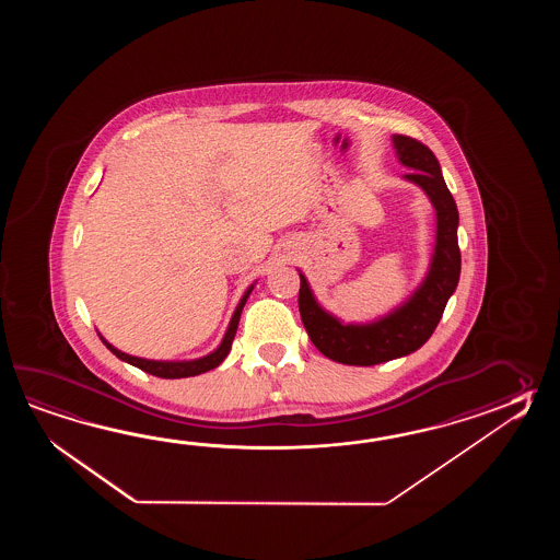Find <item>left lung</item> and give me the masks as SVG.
<instances>
[{
  "label": "left lung",
  "instance_id": "8db88e82",
  "mask_svg": "<svg viewBox=\"0 0 560 560\" xmlns=\"http://www.w3.org/2000/svg\"><path fill=\"white\" fill-rule=\"evenodd\" d=\"M398 160L415 172L405 178L427 191L436 210V244L424 282L402 306L370 324H342L318 306L306 278L300 275L298 308L312 345L324 357L350 366H374L406 357L429 340L460 278L458 210L442 178L441 164L429 145L394 133Z\"/></svg>",
  "mask_w": 560,
  "mask_h": 560
}]
</instances>
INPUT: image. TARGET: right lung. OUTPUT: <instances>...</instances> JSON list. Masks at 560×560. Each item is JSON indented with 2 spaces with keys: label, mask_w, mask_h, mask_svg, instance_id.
Listing matches in <instances>:
<instances>
[{
  "label": "right lung",
  "mask_w": 560,
  "mask_h": 560,
  "mask_svg": "<svg viewBox=\"0 0 560 560\" xmlns=\"http://www.w3.org/2000/svg\"><path fill=\"white\" fill-rule=\"evenodd\" d=\"M252 288H254V285H250L248 292L240 300L238 308H236L232 320H230V326H228L226 336H224L222 345L218 346L214 352L208 354V357L198 358V360H186V362L145 360V358L130 357V354L119 352L118 348H114V346L109 345L107 340H104L102 336H100V340H102L119 360L128 362L131 366H138V369L148 372V374H154V376H160V378H188V376H198V374H202V372H208V370L220 366L222 360L228 357V352H230V348H232V340H234L236 330H238L240 314H242V308H244L246 300L250 296Z\"/></svg>",
  "instance_id": "right-lung-1"
}]
</instances>
